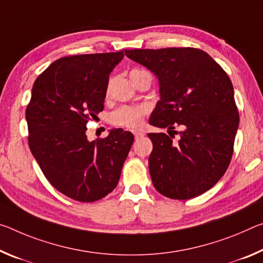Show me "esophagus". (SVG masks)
<instances>
[{"label": "esophagus", "mask_w": 263, "mask_h": 263, "mask_svg": "<svg viewBox=\"0 0 263 263\" xmlns=\"http://www.w3.org/2000/svg\"><path fill=\"white\" fill-rule=\"evenodd\" d=\"M133 134H134L135 139H140V137L144 136V133H142V132H140V130H134V132H133Z\"/></svg>", "instance_id": "obj_1"}]
</instances>
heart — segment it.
Listing matches in <instances>:
<instances>
[{
  "mask_svg": "<svg viewBox=\"0 0 263 263\" xmlns=\"http://www.w3.org/2000/svg\"><path fill=\"white\" fill-rule=\"evenodd\" d=\"M145 111H147V108H145L144 106L121 107V108L115 110L114 113L110 115V121L111 123L116 124V126L137 128L141 126Z\"/></svg>",
  "mask_w": 263,
  "mask_h": 263,
  "instance_id": "obj_1",
  "label": "heart"
}]
</instances>
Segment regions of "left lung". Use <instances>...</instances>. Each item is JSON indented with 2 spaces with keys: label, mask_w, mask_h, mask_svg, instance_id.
I'll return each mask as SVG.
<instances>
[{
  "label": "left lung",
  "mask_w": 263,
  "mask_h": 263,
  "mask_svg": "<svg viewBox=\"0 0 263 263\" xmlns=\"http://www.w3.org/2000/svg\"><path fill=\"white\" fill-rule=\"evenodd\" d=\"M128 58L147 67L158 79L160 100L149 123L175 132L150 133L149 171L163 196L190 199L218 183L231 162L239 113L226 72L205 51L193 47L124 50Z\"/></svg>",
  "instance_id": "left-lung-1"
}]
</instances>
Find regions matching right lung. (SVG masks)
<instances>
[{"label":"right lung","mask_w":263,"mask_h":263,"mask_svg":"<svg viewBox=\"0 0 263 263\" xmlns=\"http://www.w3.org/2000/svg\"><path fill=\"white\" fill-rule=\"evenodd\" d=\"M122 58L123 51L60 58L32 86L25 111L30 150L52 186L74 200L91 203L113 191L134 142L121 129L92 142L86 135Z\"/></svg>","instance_id":"right-lung-1"}]
</instances>
